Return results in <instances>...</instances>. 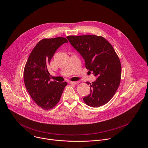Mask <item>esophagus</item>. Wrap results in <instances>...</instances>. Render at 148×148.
Listing matches in <instances>:
<instances>
[{
    "label": "esophagus",
    "mask_w": 148,
    "mask_h": 148,
    "mask_svg": "<svg viewBox=\"0 0 148 148\" xmlns=\"http://www.w3.org/2000/svg\"><path fill=\"white\" fill-rule=\"evenodd\" d=\"M71 83L72 84H79V81H71Z\"/></svg>",
    "instance_id": "34e87169"
}]
</instances>
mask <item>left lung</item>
<instances>
[{
  "instance_id": "1",
  "label": "left lung",
  "mask_w": 148,
  "mask_h": 148,
  "mask_svg": "<svg viewBox=\"0 0 148 148\" xmlns=\"http://www.w3.org/2000/svg\"><path fill=\"white\" fill-rule=\"evenodd\" d=\"M71 45L80 53L86 67L97 76L90 84L91 92L83 100L87 105L97 108L108 103L116 93L121 82V61L112 46L102 36H69Z\"/></svg>"
}]
</instances>
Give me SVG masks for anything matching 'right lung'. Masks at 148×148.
Listing matches in <instances>:
<instances>
[{
	"mask_svg": "<svg viewBox=\"0 0 148 148\" xmlns=\"http://www.w3.org/2000/svg\"><path fill=\"white\" fill-rule=\"evenodd\" d=\"M68 40L62 37L43 38L36 45L23 71L25 87L31 98L41 109L53 108L60 100L66 82L50 81L48 66L58 48Z\"/></svg>",
	"mask_w": 148,
	"mask_h": 148,
	"instance_id": "1",
	"label": "right lung"
}]
</instances>
